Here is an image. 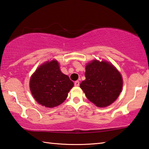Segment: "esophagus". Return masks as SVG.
<instances>
[{
  "label": "esophagus",
  "instance_id": "esophagus-1",
  "mask_svg": "<svg viewBox=\"0 0 149 149\" xmlns=\"http://www.w3.org/2000/svg\"><path fill=\"white\" fill-rule=\"evenodd\" d=\"M74 86H79L80 85V82L79 81H78V80H77V81H75L74 82Z\"/></svg>",
  "mask_w": 149,
  "mask_h": 149
}]
</instances>
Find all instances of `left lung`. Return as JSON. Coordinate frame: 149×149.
Returning <instances> with one entry per match:
<instances>
[{"label":"left lung","instance_id":"obj_1","mask_svg":"<svg viewBox=\"0 0 149 149\" xmlns=\"http://www.w3.org/2000/svg\"><path fill=\"white\" fill-rule=\"evenodd\" d=\"M85 77L80 87L88 100L99 107L110 105L122 91L120 73L109 63L94 60L88 63Z\"/></svg>","mask_w":149,"mask_h":149}]
</instances>
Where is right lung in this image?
Returning a JSON list of instances; mask_svg holds the SVG:
<instances>
[{
    "label": "right lung",
    "mask_w": 149,
    "mask_h": 149,
    "mask_svg": "<svg viewBox=\"0 0 149 149\" xmlns=\"http://www.w3.org/2000/svg\"><path fill=\"white\" fill-rule=\"evenodd\" d=\"M73 82L62 73L57 61L40 65L30 80V89L34 98L41 105L52 108L66 100Z\"/></svg>",
    "instance_id": "add662e5"
}]
</instances>
